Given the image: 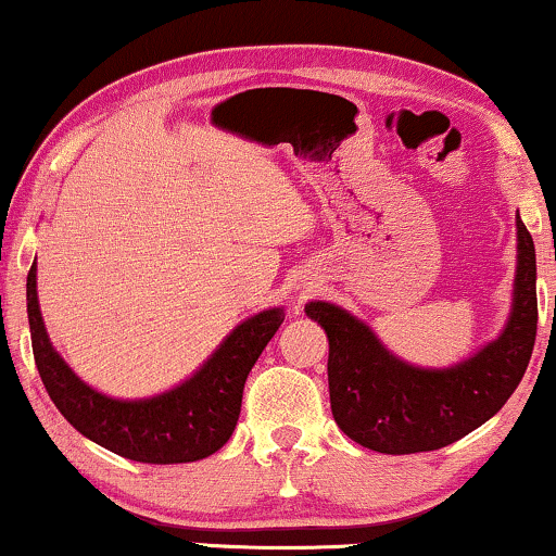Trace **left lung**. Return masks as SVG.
Here are the masks:
<instances>
[{
    "mask_svg": "<svg viewBox=\"0 0 556 556\" xmlns=\"http://www.w3.org/2000/svg\"><path fill=\"white\" fill-rule=\"evenodd\" d=\"M514 303L506 329L447 369H422L387 352L344 308L311 301L306 316L329 337L333 420L354 443L387 455L438 451L491 420L519 387L536 339V253L516 212Z\"/></svg>",
    "mask_w": 556,
    "mask_h": 556,
    "instance_id": "8db88e82",
    "label": "left lung"
}]
</instances>
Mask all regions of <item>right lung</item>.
I'll return each mask as SVG.
<instances>
[{"instance_id": "right-lung-1", "label": "right lung", "mask_w": 556, "mask_h": 556, "mask_svg": "<svg viewBox=\"0 0 556 556\" xmlns=\"http://www.w3.org/2000/svg\"><path fill=\"white\" fill-rule=\"evenodd\" d=\"M33 354L45 390L80 435L128 460L192 463L217 453L240 417L245 379L283 324V308L242 321L194 377L149 400H113L88 387L52 349L37 301V265L27 273Z\"/></svg>"}]
</instances>
